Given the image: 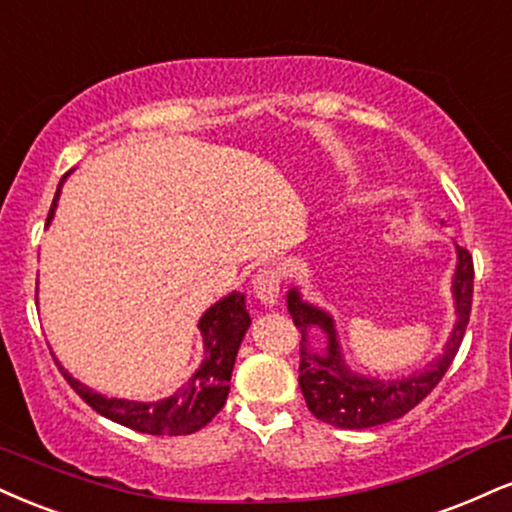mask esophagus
Here are the masks:
<instances>
[{
    "label": "esophagus",
    "instance_id": "esophagus-1",
    "mask_svg": "<svg viewBox=\"0 0 512 512\" xmlns=\"http://www.w3.org/2000/svg\"><path fill=\"white\" fill-rule=\"evenodd\" d=\"M279 291H281V279L272 267H262L260 272L252 279V293L260 300L264 307H274L279 303Z\"/></svg>",
    "mask_w": 512,
    "mask_h": 512
}]
</instances>
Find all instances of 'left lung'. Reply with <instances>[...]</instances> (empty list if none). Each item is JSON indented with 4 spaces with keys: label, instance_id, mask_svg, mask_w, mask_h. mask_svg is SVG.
<instances>
[{
    "label": "left lung",
    "instance_id": "left-lung-1",
    "mask_svg": "<svg viewBox=\"0 0 512 512\" xmlns=\"http://www.w3.org/2000/svg\"><path fill=\"white\" fill-rule=\"evenodd\" d=\"M455 252H458V262H455L451 286L455 305L451 336L443 346V353L422 372L400 379L365 377V374L353 372L343 360L334 317L322 307L307 303L298 286L286 293L288 312L303 336L298 377L300 391L317 420L338 429H369L398 420L434 391L463 343L472 310V255L460 245H455ZM315 333L323 334L322 347L311 346L309 338Z\"/></svg>",
    "mask_w": 512,
    "mask_h": 512
}]
</instances>
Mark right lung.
I'll list each match as a JSON object with an SVG mask.
<instances>
[{
    "mask_svg": "<svg viewBox=\"0 0 512 512\" xmlns=\"http://www.w3.org/2000/svg\"><path fill=\"white\" fill-rule=\"evenodd\" d=\"M66 176L61 178L57 195H54L52 207L47 214V226L57 212V202L61 186H64ZM250 326V315L245 310V295L233 291L224 298L217 300L205 315L197 322V329L202 334V346H205V360L195 369L181 389L171 393L169 398L150 400V403H140V400L126 398H107L102 393L92 391L83 381L73 379L64 367L59 365L64 379L69 381L71 389L78 393L92 410L100 412L102 417L112 420L123 427L133 429L140 434H155V436H181L193 434L197 429L212 422V417L224 408L226 398H229V381L236 365V355L240 343H243L245 331Z\"/></svg>",
    "mask_w": 512,
    "mask_h": 512,
    "instance_id": "right-lung-1",
    "label": "right lung"
}]
</instances>
